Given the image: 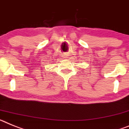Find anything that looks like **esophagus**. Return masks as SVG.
<instances>
[{
  "instance_id": "1",
  "label": "esophagus",
  "mask_w": 129,
  "mask_h": 129,
  "mask_svg": "<svg viewBox=\"0 0 129 129\" xmlns=\"http://www.w3.org/2000/svg\"><path fill=\"white\" fill-rule=\"evenodd\" d=\"M62 58H64V59H66V58H68V56H67V54H63V55H62Z\"/></svg>"
}]
</instances>
